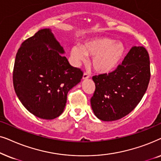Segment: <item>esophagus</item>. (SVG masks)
<instances>
[{
  "label": "esophagus",
  "mask_w": 161,
  "mask_h": 161,
  "mask_svg": "<svg viewBox=\"0 0 161 161\" xmlns=\"http://www.w3.org/2000/svg\"><path fill=\"white\" fill-rule=\"evenodd\" d=\"M90 77V75H89V73H87V72H84L83 73V80H86Z\"/></svg>",
  "instance_id": "1"
}]
</instances>
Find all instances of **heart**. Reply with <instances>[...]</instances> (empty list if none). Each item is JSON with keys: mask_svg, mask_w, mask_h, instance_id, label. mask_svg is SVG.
<instances>
[{"mask_svg": "<svg viewBox=\"0 0 161 161\" xmlns=\"http://www.w3.org/2000/svg\"><path fill=\"white\" fill-rule=\"evenodd\" d=\"M125 53L124 44L106 36L90 39L81 46H72L70 50V54L77 64L85 61L86 56H92V66L100 73H108L115 69Z\"/></svg>", "mask_w": 161, "mask_h": 161, "instance_id": "b5f03b06", "label": "heart"}]
</instances>
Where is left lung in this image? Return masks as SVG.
Listing matches in <instances>:
<instances>
[{"instance_id":"obj_1","label":"left lung","mask_w":161,"mask_h":161,"mask_svg":"<svg viewBox=\"0 0 161 161\" xmlns=\"http://www.w3.org/2000/svg\"><path fill=\"white\" fill-rule=\"evenodd\" d=\"M95 91L91 98L94 114L105 122L130 113L142 100L150 80L149 56L144 47L134 46L114 71L92 77Z\"/></svg>"}]
</instances>
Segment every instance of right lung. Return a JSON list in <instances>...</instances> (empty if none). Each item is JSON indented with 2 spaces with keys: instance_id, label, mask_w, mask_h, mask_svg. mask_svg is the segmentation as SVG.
Instances as JSON below:
<instances>
[{
  "instance_id": "add662e5",
  "label": "right lung",
  "mask_w": 161,
  "mask_h": 161,
  "mask_svg": "<svg viewBox=\"0 0 161 161\" xmlns=\"http://www.w3.org/2000/svg\"><path fill=\"white\" fill-rule=\"evenodd\" d=\"M63 47L49 28L22 43L13 70L14 91L30 113L53 119L63 113L67 93L80 82V69L69 64Z\"/></svg>"
}]
</instances>
